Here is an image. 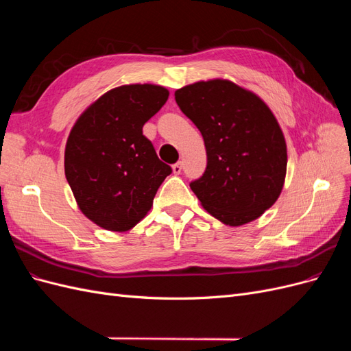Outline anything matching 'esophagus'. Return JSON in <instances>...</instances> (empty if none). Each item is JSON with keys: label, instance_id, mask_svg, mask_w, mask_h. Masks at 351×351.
Masks as SVG:
<instances>
[{"label": "esophagus", "instance_id": "34e87169", "mask_svg": "<svg viewBox=\"0 0 351 351\" xmlns=\"http://www.w3.org/2000/svg\"><path fill=\"white\" fill-rule=\"evenodd\" d=\"M182 169H183V162H177V164L173 165V173L174 174H180V173H182Z\"/></svg>", "mask_w": 351, "mask_h": 351}]
</instances>
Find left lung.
Returning <instances> with one entry per match:
<instances>
[{
	"label": "left lung",
	"mask_w": 351,
	"mask_h": 351,
	"mask_svg": "<svg viewBox=\"0 0 351 351\" xmlns=\"http://www.w3.org/2000/svg\"><path fill=\"white\" fill-rule=\"evenodd\" d=\"M174 95L205 141L206 169L190 183L200 205L230 227L258 219L280 197L287 173L285 139L268 105L227 79Z\"/></svg>",
	"instance_id": "1"
}]
</instances>
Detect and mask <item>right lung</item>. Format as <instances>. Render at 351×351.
I'll return each instance as SVG.
<instances>
[{"instance_id": "1", "label": "right lung", "mask_w": 351, "mask_h": 351, "mask_svg": "<svg viewBox=\"0 0 351 351\" xmlns=\"http://www.w3.org/2000/svg\"><path fill=\"white\" fill-rule=\"evenodd\" d=\"M168 95L159 84H123L92 102L73 125L64 151L66 178L82 214L104 230L133 228L171 174L142 132Z\"/></svg>"}]
</instances>
